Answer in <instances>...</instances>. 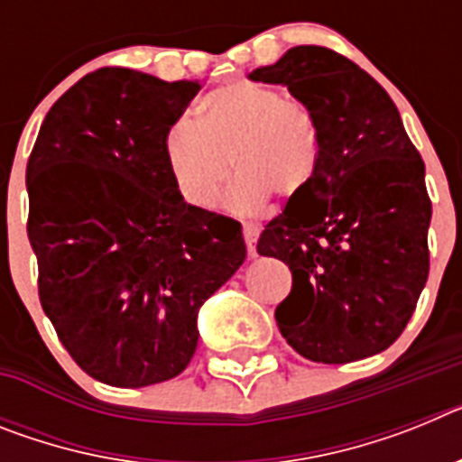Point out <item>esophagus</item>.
Returning <instances> with one entry per match:
<instances>
[{
    "label": "esophagus",
    "mask_w": 462,
    "mask_h": 462,
    "mask_svg": "<svg viewBox=\"0 0 462 462\" xmlns=\"http://www.w3.org/2000/svg\"><path fill=\"white\" fill-rule=\"evenodd\" d=\"M259 234H261V228L256 226V224H245L243 226L245 243H247V252H250L252 259L256 256V240H259Z\"/></svg>",
    "instance_id": "esophagus-1"
}]
</instances>
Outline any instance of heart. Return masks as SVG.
I'll return each mask as SVG.
<instances>
[{
  "label": "heart",
  "mask_w": 462,
  "mask_h": 462,
  "mask_svg": "<svg viewBox=\"0 0 462 462\" xmlns=\"http://www.w3.org/2000/svg\"><path fill=\"white\" fill-rule=\"evenodd\" d=\"M175 189L196 208H212L234 171L226 206L254 212L268 196L296 199L319 164V136L303 106L271 85L234 80L199 101V120H178L164 136Z\"/></svg>",
  "instance_id": "heart-1"
}]
</instances>
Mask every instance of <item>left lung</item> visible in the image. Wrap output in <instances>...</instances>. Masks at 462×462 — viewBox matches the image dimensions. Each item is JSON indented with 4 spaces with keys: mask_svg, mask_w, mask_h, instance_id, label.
<instances>
[{
    "mask_svg": "<svg viewBox=\"0 0 462 462\" xmlns=\"http://www.w3.org/2000/svg\"><path fill=\"white\" fill-rule=\"evenodd\" d=\"M247 79L284 85L319 136L312 182L256 245L293 275L275 310L280 333L317 363L374 356L405 330L428 280L421 154L386 89L328 48L296 46Z\"/></svg>",
    "mask_w": 462,
    "mask_h": 462,
    "instance_id": "8db88e82",
    "label": "left lung"
}]
</instances>
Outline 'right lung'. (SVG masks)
I'll list each match as a JSON object with an SVG mask.
<instances>
[{
  "mask_svg": "<svg viewBox=\"0 0 462 462\" xmlns=\"http://www.w3.org/2000/svg\"><path fill=\"white\" fill-rule=\"evenodd\" d=\"M199 89L134 69L88 73L48 110L27 162L41 308L110 386L178 377L199 310L247 256L240 222L187 203L166 169V132Z\"/></svg>",
  "mask_w": 462,
  "mask_h": 462,
  "instance_id": "add662e5",
  "label": "right lung"
}]
</instances>
